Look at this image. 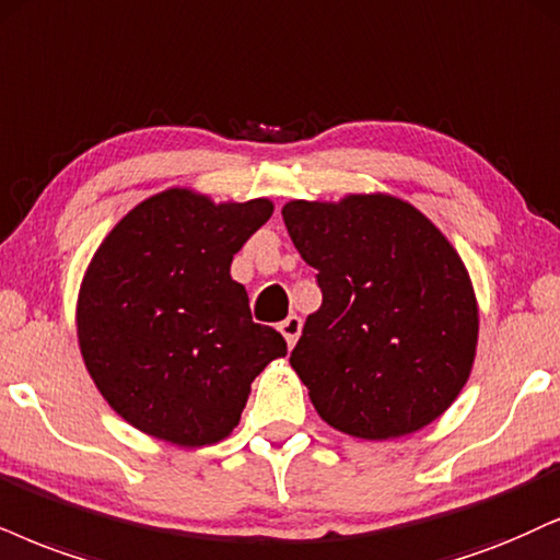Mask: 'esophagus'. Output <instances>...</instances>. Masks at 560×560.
<instances>
[{
    "instance_id": "1",
    "label": "esophagus",
    "mask_w": 560,
    "mask_h": 560,
    "mask_svg": "<svg viewBox=\"0 0 560 560\" xmlns=\"http://www.w3.org/2000/svg\"><path fill=\"white\" fill-rule=\"evenodd\" d=\"M280 332H282V337H285V342H288V348H293L295 342H299V337H301V329H303V322H301V316H295V314H291L288 316V319H282L280 322Z\"/></svg>"
}]
</instances>
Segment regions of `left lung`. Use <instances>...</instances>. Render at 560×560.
<instances>
[{"instance_id":"8db88e82","label":"left lung","mask_w":560,"mask_h":560,"mask_svg":"<svg viewBox=\"0 0 560 560\" xmlns=\"http://www.w3.org/2000/svg\"><path fill=\"white\" fill-rule=\"evenodd\" d=\"M282 220L322 291L291 353L316 412L371 441L436 420L470 376L478 345V303L454 246L389 195L295 199Z\"/></svg>"}]
</instances>
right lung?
<instances>
[{
	"instance_id": "obj_1",
	"label": "right lung",
	"mask_w": 560,
	"mask_h": 560,
	"mask_svg": "<svg viewBox=\"0 0 560 560\" xmlns=\"http://www.w3.org/2000/svg\"><path fill=\"white\" fill-rule=\"evenodd\" d=\"M269 215V199L215 205L168 189L95 252L78 301L80 350L127 423L178 446L215 444L238 425L254 378L288 353L231 278L233 254Z\"/></svg>"
}]
</instances>
